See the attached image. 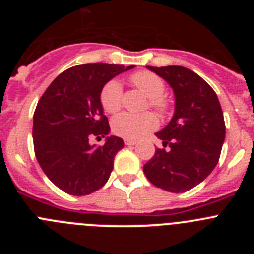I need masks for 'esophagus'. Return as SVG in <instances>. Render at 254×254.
Segmentation results:
<instances>
[{
    "label": "esophagus",
    "mask_w": 254,
    "mask_h": 254,
    "mask_svg": "<svg viewBox=\"0 0 254 254\" xmlns=\"http://www.w3.org/2000/svg\"><path fill=\"white\" fill-rule=\"evenodd\" d=\"M125 143L126 145H128V146H132V145H136V141L129 140V138H125Z\"/></svg>",
    "instance_id": "esophagus-1"
}]
</instances>
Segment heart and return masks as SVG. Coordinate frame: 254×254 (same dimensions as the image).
Here are the masks:
<instances>
[{"instance_id":"1","label":"heart","mask_w":254,"mask_h":254,"mask_svg":"<svg viewBox=\"0 0 254 254\" xmlns=\"http://www.w3.org/2000/svg\"><path fill=\"white\" fill-rule=\"evenodd\" d=\"M131 81L138 90L149 98V105L161 116H167L170 111L169 100L163 95L165 82L160 76L150 71H138L131 76ZM122 85L117 80H111L104 85L100 93V103L104 111L116 114L122 108ZM158 127V118L152 113L141 116L123 113L116 117L112 122V129L121 137L137 140Z\"/></svg>"}]
</instances>
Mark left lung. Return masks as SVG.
Masks as SVG:
<instances>
[{"mask_svg": "<svg viewBox=\"0 0 254 254\" xmlns=\"http://www.w3.org/2000/svg\"><path fill=\"white\" fill-rule=\"evenodd\" d=\"M172 86L176 111L169 125L156 133V149L143 173L156 187L173 193L199 185L219 161L225 122L214 89L196 72L182 66L149 67Z\"/></svg>", "mask_w": 254, "mask_h": 254, "instance_id": "left-lung-1", "label": "left lung"}]
</instances>
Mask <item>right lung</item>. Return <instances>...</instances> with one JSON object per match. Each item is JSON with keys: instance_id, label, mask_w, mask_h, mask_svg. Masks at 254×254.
Instances as JSON below:
<instances>
[{"instance_id": "1", "label": "right lung", "mask_w": 254, "mask_h": 254, "mask_svg": "<svg viewBox=\"0 0 254 254\" xmlns=\"http://www.w3.org/2000/svg\"><path fill=\"white\" fill-rule=\"evenodd\" d=\"M123 64H86L66 69L38 102L33 121L34 152L40 168L60 190L90 194L107 183L114 156L125 143L109 136L103 146L89 140L109 133L100 93L111 78L133 68Z\"/></svg>"}]
</instances>
